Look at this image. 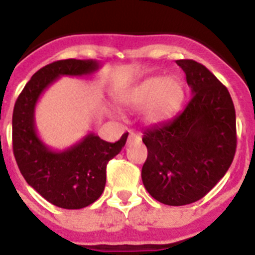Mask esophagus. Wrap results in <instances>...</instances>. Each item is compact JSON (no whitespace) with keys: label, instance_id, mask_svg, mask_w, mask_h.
Here are the masks:
<instances>
[{"label":"esophagus","instance_id":"1","mask_svg":"<svg viewBox=\"0 0 255 255\" xmlns=\"http://www.w3.org/2000/svg\"><path fill=\"white\" fill-rule=\"evenodd\" d=\"M140 140H141L140 135L135 134V132H130L129 138H128V145H130V144H132V143H138V141H140Z\"/></svg>","mask_w":255,"mask_h":255}]
</instances>
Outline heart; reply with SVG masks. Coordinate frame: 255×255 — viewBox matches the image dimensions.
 <instances>
[{"instance_id":"heart-1","label":"heart","mask_w":255,"mask_h":255,"mask_svg":"<svg viewBox=\"0 0 255 255\" xmlns=\"http://www.w3.org/2000/svg\"><path fill=\"white\" fill-rule=\"evenodd\" d=\"M184 97L185 87L179 76H149L130 89L126 101L134 107H144L145 123L159 124L176 114Z\"/></svg>"}]
</instances>
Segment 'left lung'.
Here are the masks:
<instances>
[{
    "instance_id": "1",
    "label": "left lung",
    "mask_w": 255,
    "mask_h": 255,
    "mask_svg": "<svg viewBox=\"0 0 255 255\" xmlns=\"http://www.w3.org/2000/svg\"><path fill=\"white\" fill-rule=\"evenodd\" d=\"M191 98L173 120L144 132V188L161 203L202 199L225 176L236 150L235 107L227 88L202 64L177 60Z\"/></svg>"
}]
</instances>
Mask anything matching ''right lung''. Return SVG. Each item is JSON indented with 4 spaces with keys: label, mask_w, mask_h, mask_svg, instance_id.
<instances>
[{
    "label": "right lung",
    "mask_w": 255,
    "mask_h": 255,
    "mask_svg": "<svg viewBox=\"0 0 255 255\" xmlns=\"http://www.w3.org/2000/svg\"><path fill=\"white\" fill-rule=\"evenodd\" d=\"M96 60H61L38 70L17 97L12 114V149L25 181L47 202L65 209L94 203L106 185V167L121 152L128 132L108 143L89 132L76 144L55 150L42 141L35 128V106L49 85L61 76L92 75Z\"/></svg>",
    "instance_id": "add662e5"
}]
</instances>
